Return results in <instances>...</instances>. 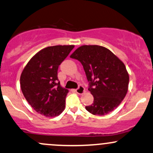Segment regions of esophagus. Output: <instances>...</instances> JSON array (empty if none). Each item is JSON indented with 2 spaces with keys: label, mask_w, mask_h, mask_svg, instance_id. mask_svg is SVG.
Returning a JSON list of instances; mask_svg holds the SVG:
<instances>
[{
  "label": "esophagus",
  "mask_w": 153,
  "mask_h": 153,
  "mask_svg": "<svg viewBox=\"0 0 153 153\" xmlns=\"http://www.w3.org/2000/svg\"><path fill=\"white\" fill-rule=\"evenodd\" d=\"M76 92L78 94H82L85 92V88L83 86V85H80L78 86V88L76 89Z\"/></svg>",
  "instance_id": "34e87169"
}]
</instances>
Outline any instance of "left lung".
<instances>
[{
    "mask_svg": "<svg viewBox=\"0 0 153 153\" xmlns=\"http://www.w3.org/2000/svg\"><path fill=\"white\" fill-rule=\"evenodd\" d=\"M70 58L83 65L94 102L85 106L95 115H105L121 103L128 91L129 76L125 65L103 46H82Z\"/></svg>",
    "mask_w": 153,
    "mask_h": 153,
    "instance_id": "8db88e82",
    "label": "left lung"
}]
</instances>
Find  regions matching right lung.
<instances>
[{"instance_id": "add662e5", "label": "right lung", "mask_w": 153, "mask_h": 153, "mask_svg": "<svg viewBox=\"0 0 153 153\" xmlns=\"http://www.w3.org/2000/svg\"><path fill=\"white\" fill-rule=\"evenodd\" d=\"M74 46H53L43 48L32 57L20 77V86L25 99L38 113L57 116L65 110L68 90L60 85L59 66Z\"/></svg>"}]
</instances>
